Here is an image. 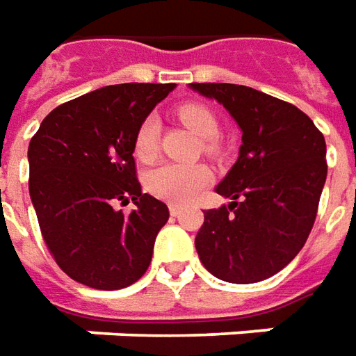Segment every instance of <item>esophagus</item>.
I'll return each mask as SVG.
<instances>
[{
	"instance_id": "obj_1",
	"label": "esophagus",
	"mask_w": 356,
	"mask_h": 356,
	"mask_svg": "<svg viewBox=\"0 0 356 356\" xmlns=\"http://www.w3.org/2000/svg\"><path fill=\"white\" fill-rule=\"evenodd\" d=\"M168 211H170V215H172V217H180V213H182V209H180L178 205H170Z\"/></svg>"
}]
</instances>
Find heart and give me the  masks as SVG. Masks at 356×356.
Here are the masks:
<instances>
[{
    "mask_svg": "<svg viewBox=\"0 0 356 356\" xmlns=\"http://www.w3.org/2000/svg\"><path fill=\"white\" fill-rule=\"evenodd\" d=\"M178 118L186 127H190L197 137L205 139V151L217 153V143L213 139L219 136V122L209 108L188 102L178 108ZM159 147V122L154 118H147L139 126L134 139V151L139 161H153ZM211 172L203 164H174L164 163L149 170L145 176V186L149 192L164 202L186 203L195 193L207 186Z\"/></svg>",
    "mask_w": 356,
    "mask_h": 356,
    "instance_id": "obj_1",
    "label": "heart"
}]
</instances>
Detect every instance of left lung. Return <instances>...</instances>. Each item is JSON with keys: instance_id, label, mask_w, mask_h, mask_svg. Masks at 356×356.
Wrapping results in <instances>:
<instances>
[{"instance_id": "obj_1", "label": "left lung", "mask_w": 356, "mask_h": 356, "mask_svg": "<svg viewBox=\"0 0 356 356\" xmlns=\"http://www.w3.org/2000/svg\"><path fill=\"white\" fill-rule=\"evenodd\" d=\"M190 89L222 104L242 131L238 159L215 188L230 203L203 211L197 256L220 281H264L295 259L312 230L327 176L325 139L302 110L261 90L232 83Z\"/></svg>"}]
</instances>
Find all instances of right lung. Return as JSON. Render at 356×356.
Here are the masks:
<instances>
[{
  "label": "right lung",
  "mask_w": 356,
  "mask_h": 356,
  "mask_svg": "<svg viewBox=\"0 0 356 356\" xmlns=\"http://www.w3.org/2000/svg\"><path fill=\"white\" fill-rule=\"evenodd\" d=\"M174 83L110 85L54 108L29 145V192L42 238L63 273L116 291L136 283L153 257L168 207L141 192L134 139ZM136 209H113L116 201Z\"/></svg>",
  "instance_id": "add662e5"
}]
</instances>
